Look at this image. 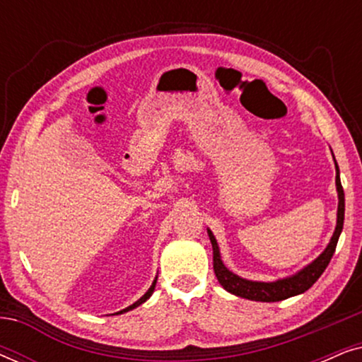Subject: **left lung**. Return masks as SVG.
I'll return each instance as SVG.
<instances>
[{
  "mask_svg": "<svg viewBox=\"0 0 362 362\" xmlns=\"http://www.w3.org/2000/svg\"><path fill=\"white\" fill-rule=\"evenodd\" d=\"M336 187H338V197H339L338 222H336V229H334L333 237H331V242L328 244V247H326L323 254H321L313 264L305 267L303 270L298 272V274L293 276H288V279L272 281V284H264V281L244 280L240 279V276H237L235 274H232V272L227 270L224 264H222L219 247H217L214 235H212L211 230H207L211 244H212V255H214L212 257V260H214V274L217 276V280H219V284L232 295L242 296V298L254 300V301H267V303H270V301L286 300L290 298V296L300 295L308 290L310 286L320 279L321 274L326 270V267H328L331 257H333L336 250V244H338L341 230H343L344 191H343V186H341L338 165H336Z\"/></svg>",
  "mask_w": 362,
  "mask_h": 362,
  "instance_id": "8db88e82",
  "label": "left lung"
}]
</instances>
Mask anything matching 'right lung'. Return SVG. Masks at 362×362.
Wrapping results in <instances>:
<instances>
[{
  "label": "right lung",
  "instance_id": "obj_1",
  "mask_svg": "<svg viewBox=\"0 0 362 362\" xmlns=\"http://www.w3.org/2000/svg\"><path fill=\"white\" fill-rule=\"evenodd\" d=\"M155 285H156V280H155V281H153V285L150 286V290H148V291H146V293H145V295H143L140 300H138V301H135V303H133V305H130V306H128V308H125V310H123V311H118V313H125V311H130V310H133V308H136V306H140L141 303H145V301H146V300H148V298H150V296H151V293H153V290H155Z\"/></svg>",
  "mask_w": 362,
  "mask_h": 362
}]
</instances>
